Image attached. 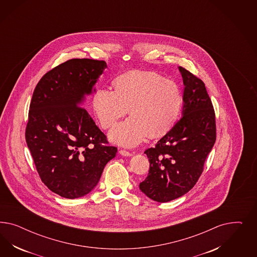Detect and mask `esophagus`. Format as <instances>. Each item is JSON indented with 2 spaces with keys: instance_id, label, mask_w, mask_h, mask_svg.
Instances as JSON below:
<instances>
[{
  "instance_id": "34e87169",
  "label": "esophagus",
  "mask_w": 257,
  "mask_h": 257,
  "mask_svg": "<svg viewBox=\"0 0 257 257\" xmlns=\"http://www.w3.org/2000/svg\"><path fill=\"white\" fill-rule=\"evenodd\" d=\"M119 154L121 155V156H132V153H130V152H128V151H126V150H120L119 151Z\"/></svg>"
}]
</instances>
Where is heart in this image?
I'll list each match as a JSON object with an SVG mask.
<instances>
[{"label": "heart", "instance_id": "b5f03b06", "mask_svg": "<svg viewBox=\"0 0 257 257\" xmlns=\"http://www.w3.org/2000/svg\"><path fill=\"white\" fill-rule=\"evenodd\" d=\"M115 90L100 87L94 95L95 114L103 129H109L129 108L132 115L116 125L109 138L125 147H134L149 133L161 136L170 130L179 114L183 96L179 86L150 71H132L115 81Z\"/></svg>", "mask_w": 257, "mask_h": 257}]
</instances>
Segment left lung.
I'll return each instance as SVG.
<instances>
[{"label": "left lung", "mask_w": 257, "mask_h": 257, "mask_svg": "<svg viewBox=\"0 0 257 257\" xmlns=\"http://www.w3.org/2000/svg\"><path fill=\"white\" fill-rule=\"evenodd\" d=\"M184 83L182 117L156 147L145 151L148 176L140 190L158 202L187 193L202 175L206 157L216 141V117L204 83L179 67Z\"/></svg>", "instance_id": "left-lung-1"}]
</instances>
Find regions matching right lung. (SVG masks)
<instances>
[{
    "instance_id": "add662e5",
    "label": "right lung",
    "mask_w": 257,
    "mask_h": 257,
    "mask_svg": "<svg viewBox=\"0 0 257 257\" xmlns=\"http://www.w3.org/2000/svg\"><path fill=\"white\" fill-rule=\"evenodd\" d=\"M106 67L103 60L70 59L45 73L34 90L25 140L40 179L63 198L89 193L117 154L81 106Z\"/></svg>"
}]
</instances>
